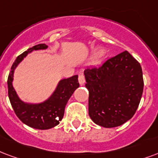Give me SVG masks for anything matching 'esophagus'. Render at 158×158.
<instances>
[{"label": "esophagus", "mask_w": 158, "mask_h": 158, "mask_svg": "<svg viewBox=\"0 0 158 158\" xmlns=\"http://www.w3.org/2000/svg\"><path fill=\"white\" fill-rule=\"evenodd\" d=\"M85 75L83 74V73H80L79 75V85H83L85 84Z\"/></svg>", "instance_id": "esophagus-1"}]
</instances>
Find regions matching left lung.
Instances as JSON below:
<instances>
[{
    "mask_svg": "<svg viewBox=\"0 0 158 158\" xmlns=\"http://www.w3.org/2000/svg\"><path fill=\"white\" fill-rule=\"evenodd\" d=\"M89 90V115L106 128L121 126L132 117L143 92L140 64L127 51L85 70Z\"/></svg>",
    "mask_w": 158,
    "mask_h": 158,
    "instance_id": "left-lung-1",
    "label": "left lung"
}]
</instances>
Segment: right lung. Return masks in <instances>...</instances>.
Segmentation results:
<instances>
[{"mask_svg":"<svg viewBox=\"0 0 158 158\" xmlns=\"http://www.w3.org/2000/svg\"><path fill=\"white\" fill-rule=\"evenodd\" d=\"M46 44H37L20 54L10 68L7 79L8 96L16 115L23 123L38 130L50 129L59 124L64 115V109L76 89L79 88L78 75L62 79L48 100L41 104H27L20 100L12 86L13 73L20 62L33 50L45 49Z\"/></svg>","mask_w":158,"mask_h":158,"instance_id":"obj_1","label":"right lung"}]
</instances>
